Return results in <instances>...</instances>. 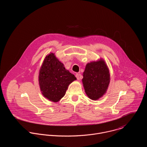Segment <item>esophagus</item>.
<instances>
[{"label": "esophagus", "mask_w": 147, "mask_h": 147, "mask_svg": "<svg viewBox=\"0 0 147 147\" xmlns=\"http://www.w3.org/2000/svg\"><path fill=\"white\" fill-rule=\"evenodd\" d=\"M75 76L76 77V78H77V79L79 80H80V75L79 74H76V75H75Z\"/></svg>", "instance_id": "esophagus-1"}]
</instances>
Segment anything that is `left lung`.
<instances>
[{
  "instance_id": "left-lung-1",
  "label": "left lung",
  "mask_w": 147,
  "mask_h": 147,
  "mask_svg": "<svg viewBox=\"0 0 147 147\" xmlns=\"http://www.w3.org/2000/svg\"><path fill=\"white\" fill-rule=\"evenodd\" d=\"M82 79L85 92L89 98L97 100L102 97L110 83V73L105 61L88 63L85 67Z\"/></svg>"
}]
</instances>
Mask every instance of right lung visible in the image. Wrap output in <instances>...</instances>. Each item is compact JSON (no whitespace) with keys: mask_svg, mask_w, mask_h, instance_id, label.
Returning a JSON list of instances; mask_svg holds the SVG:
<instances>
[{"mask_svg":"<svg viewBox=\"0 0 147 147\" xmlns=\"http://www.w3.org/2000/svg\"><path fill=\"white\" fill-rule=\"evenodd\" d=\"M76 80L54 53L45 57L38 76L40 89L45 98L57 102L65 95L68 85Z\"/></svg>","mask_w":147,"mask_h":147,"instance_id":"add662e5","label":"right lung"}]
</instances>
